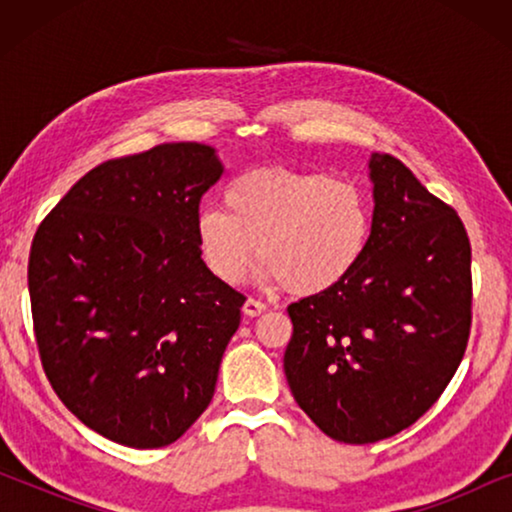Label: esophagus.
I'll return each instance as SVG.
<instances>
[{
    "mask_svg": "<svg viewBox=\"0 0 512 512\" xmlns=\"http://www.w3.org/2000/svg\"><path fill=\"white\" fill-rule=\"evenodd\" d=\"M265 310H268V305L261 303V300H256V298H247V303H244V307H242V312L247 314V317H258V314H263Z\"/></svg>",
    "mask_w": 512,
    "mask_h": 512,
    "instance_id": "1",
    "label": "esophagus"
}]
</instances>
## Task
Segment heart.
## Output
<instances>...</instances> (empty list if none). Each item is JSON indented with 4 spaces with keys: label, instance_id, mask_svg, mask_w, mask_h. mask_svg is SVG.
Listing matches in <instances>:
<instances>
[{
    "label": "heart",
    "instance_id": "b5f03b06",
    "mask_svg": "<svg viewBox=\"0 0 512 512\" xmlns=\"http://www.w3.org/2000/svg\"><path fill=\"white\" fill-rule=\"evenodd\" d=\"M223 202L195 216L202 261L223 284H240L258 251L265 282L317 296L352 275L373 233L368 195L324 172L258 167L237 174Z\"/></svg>",
    "mask_w": 512,
    "mask_h": 512
}]
</instances>
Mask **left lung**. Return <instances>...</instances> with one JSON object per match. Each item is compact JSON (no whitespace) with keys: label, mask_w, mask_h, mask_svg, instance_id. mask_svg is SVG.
Segmentation results:
<instances>
[{"label":"left lung","mask_w":512,"mask_h":512,"mask_svg":"<svg viewBox=\"0 0 512 512\" xmlns=\"http://www.w3.org/2000/svg\"><path fill=\"white\" fill-rule=\"evenodd\" d=\"M373 233L335 289L289 305L284 373L326 436H396L438 401L471 333V242L459 214L401 160L370 156Z\"/></svg>","instance_id":"left-lung-1"}]
</instances>
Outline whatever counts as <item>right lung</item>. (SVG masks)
Listing matches in <instances>:
<instances>
[{
  "label": "right lung",
  "mask_w": 512,
  "mask_h": 512,
  "mask_svg": "<svg viewBox=\"0 0 512 512\" xmlns=\"http://www.w3.org/2000/svg\"><path fill=\"white\" fill-rule=\"evenodd\" d=\"M221 174L216 149L198 142L107 160L32 240L41 366L69 412L114 443L170 445L214 396L247 300L207 270L195 240Z\"/></svg>",
  "instance_id": "add662e5"
}]
</instances>
